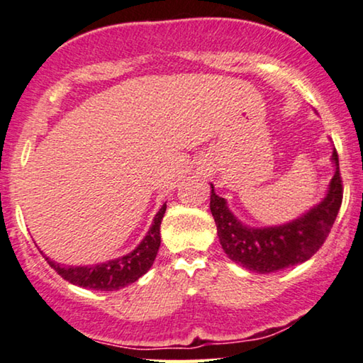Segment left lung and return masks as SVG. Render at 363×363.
<instances>
[{
	"label": "left lung",
	"mask_w": 363,
	"mask_h": 363,
	"mask_svg": "<svg viewBox=\"0 0 363 363\" xmlns=\"http://www.w3.org/2000/svg\"><path fill=\"white\" fill-rule=\"evenodd\" d=\"M330 161L334 162L335 172L325 197L303 216L283 225H245L233 216L225 199L217 196L211 184V212L227 257L240 267L262 274L308 262L323 247L342 203V179L335 147Z\"/></svg>",
	"instance_id": "left-lung-1"
}]
</instances>
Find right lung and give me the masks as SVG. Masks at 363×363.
Listing matches in <instances>:
<instances>
[{"instance_id": "1", "label": "right lung", "mask_w": 363, "mask_h": 363, "mask_svg": "<svg viewBox=\"0 0 363 363\" xmlns=\"http://www.w3.org/2000/svg\"><path fill=\"white\" fill-rule=\"evenodd\" d=\"M166 212V202L162 203L160 212L156 213L152 225L147 230L146 237L141 243L125 257L110 259L100 264L90 267H62L55 263L49 257L48 263L64 279L80 288H89L96 291H116L135 283L145 274L155 263L157 250L161 245V222Z\"/></svg>"}]
</instances>
